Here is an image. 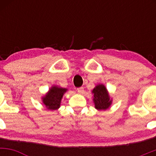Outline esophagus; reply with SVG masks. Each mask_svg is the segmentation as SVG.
I'll return each instance as SVG.
<instances>
[{
  "instance_id": "obj_1",
  "label": "esophagus",
  "mask_w": 156,
  "mask_h": 156,
  "mask_svg": "<svg viewBox=\"0 0 156 156\" xmlns=\"http://www.w3.org/2000/svg\"><path fill=\"white\" fill-rule=\"evenodd\" d=\"M77 92L78 93H80V94H82V93L83 92V87H78V88H77Z\"/></svg>"
}]
</instances>
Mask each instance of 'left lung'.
<instances>
[{
  "label": "left lung",
  "instance_id": "8db88e82",
  "mask_svg": "<svg viewBox=\"0 0 156 156\" xmlns=\"http://www.w3.org/2000/svg\"><path fill=\"white\" fill-rule=\"evenodd\" d=\"M94 94L93 101L95 104V108L98 110H105L110 106L112 101H110L106 89L103 85L100 84L93 89Z\"/></svg>",
  "mask_w": 156,
  "mask_h": 156
}]
</instances>
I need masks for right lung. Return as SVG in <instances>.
Listing matches in <instances>:
<instances>
[{
    "label": "right lung",
    "instance_id": "right-lung-1",
    "mask_svg": "<svg viewBox=\"0 0 156 156\" xmlns=\"http://www.w3.org/2000/svg\"><path fill=\"white\" fill-rule=\"evenodd\" d=\"M66 91V89L53 87L50 89L49 92L43 98L44 104L50 110H55L58 108L60 106L61 100Z\"/></svg>",
    "mask_w": 156,
    "mask_h": 156
}]
</instances>
